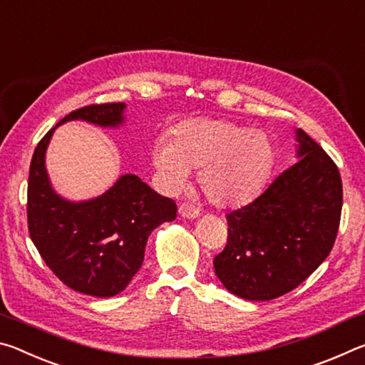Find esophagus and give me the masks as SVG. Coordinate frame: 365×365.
<instances>
[{
  "mask_svg": "<svg viewBox=\"0 0 365 365\" xmlns=\"http://www.w3.org/2000/svg\"><path fill=\"white\" fill-rule=\"evenodd\" d=\"M178 212H180L182 217L185 219H195L200 215L197 207H195V205H191V202H183V205L178 207Z\"/></svg>",
  "mask_w": 365,
  "mask_h": 365,
  "instance_id": "esophagus-1",
  "label": "esophagus"
}]
</instances>
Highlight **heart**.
Listing matches in <instances>:
<instances>
[{
  "mask_svg": "<svg viewBox=\"0 0 365 365\" xmlns=\"http://www.w3.org/2000/svg\"><path fill=\"white\" fill-rule=\"evenodd\" d=\"M275 160L267 133L222 119H190L159 140L153 163L170 187H182L188 170H197V185L219 207H238L259 195Z\"/></svg>",
  "mask_w": 365,
  "mask_h": 365,
  "instance_id": "obj_1",
  "label": "heart"
}]
</instances>
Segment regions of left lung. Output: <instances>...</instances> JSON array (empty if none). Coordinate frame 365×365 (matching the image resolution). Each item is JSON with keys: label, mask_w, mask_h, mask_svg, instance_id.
<instances>
[{"label": "left lung", "mask_w": 365, "mask_h": 365, "mask_svg": "<svg viewBox=\"0 0 365 365\" xmlns=\"http://www.w3.org/2000/svg\"><path fill=\"white\" fill-rule=\"evenodd\" d=\"M299 160L255 201L227 214L228 237L214 257L228 292L269 301L292 292L322 264L335 243L343 206L336 164L296 130Z\"/></svg>", "instance_id": "left-lung-1"}]
</instances>
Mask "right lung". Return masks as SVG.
Instances as JSON below:
<instances>
[{"instance_id": "add662e5", "label": "right lung", "mask_w": 365, "mask_h": 365, "mask_svg": "<svg viewBox=\"0 0 365 365\" xmlns=\"http://www.w3.org/2000/svg\"><path fill=\"white\" fill-rule=\"evenodd\" d=\"M123 103L90 104L67 114L100 127H119ZM56 125V127H58ZM53 127L36 145L29 172V233L43 261L78 293L110 298L130 283L145 259L154 228L177 217L175 201L160 196L133 174L119 177L106 193L88 201H67L51 188L45 153Z\"/></svg>"}]
</instances>
